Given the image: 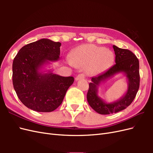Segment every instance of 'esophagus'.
<instances>
[{"mask_svg":"<svg viewBox=\"0 0 153 153\" xmlns=\"http://www.w3.org/2000/svg\"><path fill=\"white\" fill-rule=\"evenodd\" d=\"M85 78V75L84 74H79V75H78L76 78H75V80H82V79H84Z\"/></svg>","mask_w":153,"mask_h":153,"instance_id":"1","label":"esophagus"}]
</instances>
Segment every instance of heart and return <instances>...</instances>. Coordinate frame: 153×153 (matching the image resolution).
Instances as JSON below:
<instances>
[{"mask_svg":"<svg viewBox=\"0 0 153 153\" xmlns=\"http://www.w3.org/2000/svg\"><path fill=\"white\" fill-rule=\"evenodd\" d=\"M114 61L112 51L93 44H85L73 51L69 62L75 66H86L87 72L94 75L108 69Z\"/></svg>","mask_w":153,"mask_h":153,"instance_id":"heart-1","label":"heart"}]
</instances>
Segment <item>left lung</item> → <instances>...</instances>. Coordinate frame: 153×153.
I'll return each instance as SVG.
<instances>
[{
	"mask_svg": "<svg viewBox=\"0 0 153 153\" xmlns=\"http://www.w3.org/2000/svg\"><path fill=\"white\" fill-rule=\"evenodd\" d=\"M115 55V64L107 71L92 77L89 84L87 99L92 109L100 114L107 115L120 112L130 105L135 99L139 89V61L130 50L120 48L113 45ZM123 72L128 80V89L121 99L113 103H106L98 96V86L101 82L108 79L115 74Z\"/></svg>",
	"mask_w": 153,
	"mask_h": 153,
	"instance_id": "1",
	"label": "left lung"
}]
</instances>
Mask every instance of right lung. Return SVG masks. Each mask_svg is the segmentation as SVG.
I'll use <instances>...</instances> for the list:
<instances>
[{
    "instance_id": "1",
    "label": "right lung",
    "mask_w": 153,
    "mask_h": 153,
    "mask_svg": "<svg viewBox=\"0 0 153 153\" xmlns=\"http://www.w3.org/2000/svg\"><path fill=\"white\" fill-rule=\"evenodd\" d=\"M61 43L41 39L27 44L13 62V84L22 103L32 110L50 112L61 105L73 76H61L52 71H39L44 64L59 59Z\"/></svg>"
}]
</instances>
